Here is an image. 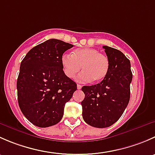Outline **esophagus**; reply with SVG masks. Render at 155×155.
Segmentation results:
<instances>
[{"mask_svg": "<svg viewBox=\"0 0 155 155\" xmlns=\"http://www.w3.org/2000/svg\"><path fill=\"white\" fill-rule=\"evenodd\" d=\"M82 85H79V84H78V85H77V89H79H79H81V88H82Z\"/></svg>", "mask_w": 155, "mask_h": 155, "instance_id": "34e87169", "label": "esophagus"}]
</instances>
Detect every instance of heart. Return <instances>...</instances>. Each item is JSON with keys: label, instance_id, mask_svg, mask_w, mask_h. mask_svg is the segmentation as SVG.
<instances>
[{"label": "heart", "instance_id": "heart-1", "mask_svg": "<svg viewBox=\"0 0 155 155\" xmlns=\"http://www.w3.org/2000/svg\"><path fill=\"white\" fill-rule=\"evenodd\" d=\"M61 62L64 73L70 79L74 78L82 67L83 72L79 77L80 82H101L107 76L109 68L107 56L91 48H77L71 55L64 54Z\"/></svg>", "mask_w": 155, "mask_h": 155}]
</instances>
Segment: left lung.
I'll return each instance as SVG.
<instances>
[{
  "instance_id": "left-lung-1",
  "label": "left lung",
  "mask_w": 155,
  "mask_h": 155,
  "mask_svg": "<svg viewBox=\"0 0 155 155\" xmlns=\"http://www.w3.org/2000/svg\"><path fill=\"white\" fill-rule=\"evenodd\" d=\"M103 48L109 61L107 76L97 85L82 87L85 98L81 102L84 121L98 128L110 127L122 115L130 101L133 78L129 59L119 50Z\"/></svg>"
}]
</instances>
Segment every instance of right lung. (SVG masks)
Wrapping results in <instances>:
<instances>
[{
	"instance_id": "obj_1",
	"label": "right lung",
	"mask_w": 155,
	"mask_h": 155,
	"mask_svg": "<svg viewBox=\"0 0 155 155\" xmlns=\"http://www.w3.org/2000/svg\"><path fill=\"white\" fill-rule=\"evenodd\" d=\"M73 45L50 39L32 48L21 62L17 79L20 109L34 125L58 124L77 85L64 74L61 58Z\"/></svg>"
}]
</instances>
